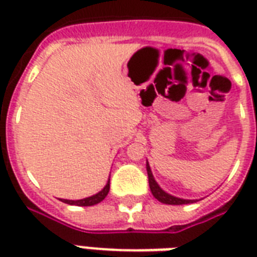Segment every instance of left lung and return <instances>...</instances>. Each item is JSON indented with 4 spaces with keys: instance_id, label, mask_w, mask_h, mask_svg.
<instances>
[{
    "instance_id": "obj_1",
    "label": "left lung",
    "mask_w": 257,
    "mask_h": 257,
    "mask_svg": "<svg viewBox=\"0 0 257 257\" xmlns=\"http://www.w3.org/2000/svg\"><path fill=\"white\" fill-rule=\"evenodd\" d=\"M147 172H148V180H149V188H151V192L152 195L155 196V199H157L160 203L164 204H171V205H181V204H191L195 203L196 200H184L180 199V197H175V196L169 195L167 192H164L159 187V184L156 183V180L153 177L152 171H151V167L147 163Z\"/></svg>"
}]
</instances>
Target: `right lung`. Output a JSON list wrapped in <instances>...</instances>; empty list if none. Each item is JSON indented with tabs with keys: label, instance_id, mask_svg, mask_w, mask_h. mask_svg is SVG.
Masks as SVG:
<instances>
[{
	"label": "right lung",
	"instance_id": "obj_1",
	"mask_svg": "<svg viewBox=\"0 0 257 257\" xmlns=\"http://www.w3.org/2000/svg\"><path fill=\"white\" fill-rule=\"evenodd\" d=\"M109 183H110V179L108 180V183H106V185H105L102 191H100L98 193H96V195L90 196V197H86V199H81V200L61 199V201H64V203H66V204H70V205H78V207H90V205L98 204V203H101V201H102L105 197H106V195H108L109 188H110Z\"/></svg>",
	"mask_w": 257,
	"mask_h": 257
}]
</instances>
